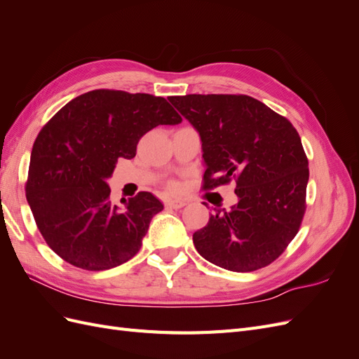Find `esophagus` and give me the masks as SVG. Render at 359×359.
<instances>
[{
  "label": "esophagus",
  "instance_id": "34e87169",
  "mask_svg": "<svg viewBox=\"0 0 359 359\" xmlns=\"http://www.w3.org/2000/svg\"><path fill=\"white\" fill-rule=\"evenodd\" d=\"M166 205L170 206V208H173V210H180V208H182V206H186V201L175 198V199H169L166 202Z\"/></svg>",
  "mask_w": 359,
  "mask_h": 359
}]
</instances>
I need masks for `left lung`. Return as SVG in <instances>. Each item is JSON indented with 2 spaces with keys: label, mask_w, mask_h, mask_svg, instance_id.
I'll return each instance as SVG.
<instances>
[{
  "label": "left lung",
  "mask_w": 359,
  "mask_h": 359,
  "mask_svg": "<svg viewBox=\"0 0 359 359\" xmlns=\"http://www.w3.org/2000/svg\"><path fill=\"white\" fill-rule=\"evenodd\" d=\"M169 102L201 136L203 189L236 182L238 203L217 210L193 233L198 253L235 273L274 262L306 212L309 160L295 127L248 95L189 94Z\"/></svg>",
  "instance_id": "obj_1"
}]
</instances>
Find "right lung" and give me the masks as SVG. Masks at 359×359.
<instances>
[{"mask_svg": "<svg viewBox=\"0 0 359 359\" xmlns=\"http://www.w3.org/2000/svg\"><path fill=\"white\" fill-rule=\"evenodd\" d=\"M182 121L163 97L94 90L76 97L40 130L31 151L27 201L40 233L66 262L103 271L132 259L163 203L148 191L109 199L106 180L139 139Z\"/></svg>", "mask_w": 359, "mask_h": 359, "instance_id": "1", "label": "right lung"}]
</instances>
